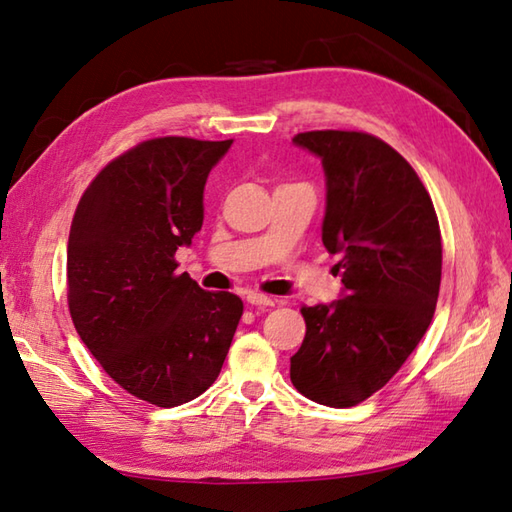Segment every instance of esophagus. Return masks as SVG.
I'll return each instance as SVG.
<instances>
[{"label": "esophagus", "mask_w": 512, "mask_h": 512, "mask_svg": "<svg viewBox=\"0 0 512 512\" xmlns=\"http://www.w3.org/2000/svg\"><path fill=\"white\" fill-rule=\"evenodd\" d=\"M246 301L250 306H259V308H273L277 299L275 297H268V295H259V292H248Z\"/></svg>", "instance_id": "34e87169"}]
</instances>
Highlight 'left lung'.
<instances>
[{
    "mask_svg": "<svg viewBox=\"0 0 512 512\" xmlns=\"http://www.w3.org/2000/svg\"><path fill=\"white\" fill-rule=\"evenodd\" d=\"M292 143L321 158V239L341 255V299L301 308L306 339L290 358L303 396L354 407L389 383L427 332L442 277L438 215L418 173L363 132H306Z\"/></svg>",
    "mask_w": 512,
    "mask_h": 512,
    "instance_id": "1",
    "label": "left lung"
}]
</instances>
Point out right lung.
I'll return each mask as SVG.
<instances>
[{"mask_svg":"<svg viewBox=\"0 0 512 512\" xmlns=\"http://www.w3.org/2000/svg\"><path fill=\"white\" fill-rule=\"evenodd\" d=\"M233 140L165 136L112 160L85 189L68 239V306L81 341L129 394L158 407L220 376L244 303L178 273L204 220V184Z\"/></svg>","mask_w":512,"mask_h":512,"instance_id":"add662e5","label":"right lung"}]
</instances>
